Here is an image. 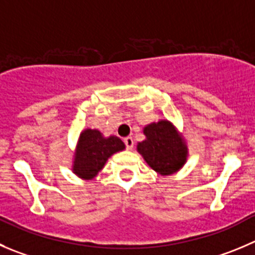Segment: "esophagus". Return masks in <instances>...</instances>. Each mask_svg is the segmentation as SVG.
<instances>
[{
  "mask_svg": "<svg viewBox=\"0 0 255 255\" xmlns=\"http://www.w3.org/2000/svg\"><path fill=\"white\" fill-rule=\"evenodd\" d=\"M124 142H125L126 147H128L129 150H131L132 147H134V139H132L131 136L125 137V139H124Z\"/></svg>",
  "mask_w": 255,
  "mask_h": 255,
  "instance_id": "34e87169",
  "label": "esophagus"
}]
</instances>
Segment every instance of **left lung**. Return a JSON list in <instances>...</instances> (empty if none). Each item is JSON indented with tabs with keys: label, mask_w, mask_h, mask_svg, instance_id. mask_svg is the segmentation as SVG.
Wrapping results in <instances>:
<instances>
[{
	"label": "left lung",
	"mask_w": 255,
	"mask_h": 255,
	"mask_svg": "<svg viewBox=\"0 0 255 255\" xmlns=\"http://www.w3.org/2000/svg\"><path fill=\"white\" fill-rule=\"evenodd\" d=\"M146 139L137 144V151L147 165L160 175H171L183 168L188 157V146L175 126L160 120L144 128Z\"/></svg>",
	"instance_id": "1"
}]
</instances>
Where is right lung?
Instances as JSON below:
<instances>
[{
	"label": "right lung",
	"instance_id": "1",
	"mask_svg": "<svg viewBox=\"0 0 255 255\" xmlns=\"http://www.w3.org/2000/svg\"><path fill=\"white\" fill-rule=\"evenodd\" d=\"M125 149L118 136L104 137L99 130L86 129L80 134L72 171L79 178L91 180L104 168L109 157Z\"/></svg>",
	"mask_w": 255,
	"mask_h": 255
}]
</instances>
